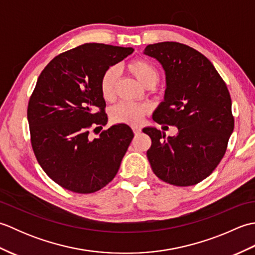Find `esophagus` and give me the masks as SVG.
<instances>
[{
    "label": "esophagus",
    "instance_id": "obj_1",
    "mask_svg": "<svg viewBox=\"0 0 255 255\" xmlns=\"http://www.w3.org/2000/svg\"><path fill=\"white\" fill-rule=\"evenodd\" d=\"M132 130H133L134 134H139L140 132H141V128H140V127H132Z\"/></svg>",
    "mask_w": 255,
    "mask_h": 255
}]
</instances>
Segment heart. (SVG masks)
I'll return each mask as SVG.
<instances>
[{"label":"heart","instance_id":"obj_1","mask_svg":"<svg viewBox=\"0 0 255 255\" xmlns=\"http://www.w3.org/2000/svg\"><path fill=\"white\" fill-rule=\"evenodd\" d=\"M126 71L132 75L143 88H153L159 81V72L150 61L145 59H133L125 66ZM100 89L103 99L110 102L115 97L116 89V72L113 68L107 69L102 75ZM148 107L131 103H119L111 111V119L117 124L137 125L142 121Z\"/></svg>","mask_w":255,"mask_h":255}]
</instances>
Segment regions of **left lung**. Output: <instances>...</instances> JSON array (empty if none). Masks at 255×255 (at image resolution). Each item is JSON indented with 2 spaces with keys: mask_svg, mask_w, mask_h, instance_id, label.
<instances>
[{
  "mask_svg": "<svg viewBox=\"0 0 255 255\" xmlns=\"http://www.w3.org/2000/svg\"><path fill=\"white\" fill-rule=\"evenodd\" d=\"M143 53L165 73L164 100L153 112V121L177 127L173 137L155 127L142 129L152 140L147 151L151 167L172 185H194L217 167L234 131L229 91L213 63L186 45L158 42Z\"/></svg>",
  "mask_w": 255,
  "mask_h": 255,
  "instance_id": "8db88e82",
  "label": "left lung"
}]
</instances>
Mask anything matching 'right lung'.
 Segmentation results:
<instances>
[{
  "instance_id": "1",
  "label": "right lung",
  "mask_w": 255,
  "mask_h": 255,
  "mask_svg": "<svg viewBox=\"0 0 255 255\" xmlns=\"http://www.w3.org/2000/svg\"><path fill=\"white\" fill-rule=\"evenodd\" d=\"M132 51L81 45L53 58L37 80L27 110L32 150L46 174L69 191L94 193L117 174L133 138L131 128L113 125L94 139L89 129L108 121L102 75Z\"/></svg>"
}]
</instances>
